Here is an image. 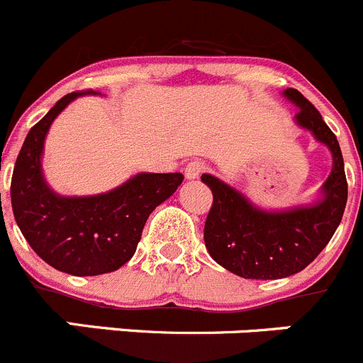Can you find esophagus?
<instances>
[{
  "label": "esophagus",
  "instance_id": "34e87169",
  "mask_svg": "<svg viewBox=\"0 0 363 363\" xmlns=\"http://www.w3.org/2000/svg\"><path fill=\"white\" fill-rule=\"evenodd\" d=\"M206 172V164L202 161H191L186 164L184 168V174H186V179H189V181H193V179H199L202 174Z\"/></svg>",
  "mask_w": 363,
  "mask_h": 363
}]
</instances>
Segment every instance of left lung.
<instances>
[{"mask_svg":"<svg viewBox=\"0 0 363 363\" xmlns=\"http://www.w3.org/2000/svg\"><path fill=\"white\" fill-rule=\"evenodd\" d=\"M283 94L299 107L297 125L310 130L333 155L323 199L289 211H263L220 179L208 174L201 177L213 193L204 225L206 247L218 265L245 279H281L306 269L335 235L347 202L337 135L299 91L286 89Z\"/></svg>","mask_w":363,"mask_h":363,"instance_id":"8db88e82","label":"left lung"}]
</instances>
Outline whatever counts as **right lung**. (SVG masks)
Returning <instances> with one entry per match:
<instances>
[{"label":"right lung","instance_id":"add662e5","mask_svg":"<svg viewBox=\"0 0 363 363\" xmlns=\"http://www.w3.org/2000/svg\"><path fill=\"white\" fill-rule=\"evenodd\" d=\"M96 91L60 98L30 128L13 166L12 211L39 258L71 276L118 270L134 256L147 218L181 186L182 174H138L113 191L94 197H60L43 177L40 155L50 125L69 101Z\"/></svg>","mask_w":363,"mask_h":363}]
</instances>
